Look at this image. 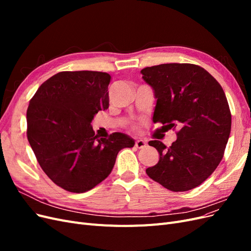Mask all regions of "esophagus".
<instances>
[{"instance_id":"obj_1","label":"esophagus","mask_w":251,"mask_h":251,"mask_svg":"<svg viewBox=\"0 0 251 251\" xmlns=\"http://www.w3.org/2000/svg\"><path fill=\"white\" fill-rule=\"evenodd\" d=\"M135 147L138 148V149H143V148L147 147V142L142 140V139H138V140L135 141Z\"/></svg>"}]
</instances>
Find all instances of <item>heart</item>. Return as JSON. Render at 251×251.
Returning <instances> with one entry per match:
<instances>
[{
  "instance_id": "b5f03b06",
  "label": "heart",
  "mask_w": 251,
  "mask_h": 251,
  "mask_svg": "<svg viewBox=\"0 0 251 251\" xmlns=\"http://www.w3.org/2000/svg\"><path fill=\"white\" fill-rule=\"evenodd\" d=\"M138 127V125H134L133 126V128H137Z\"/></svg>"
}]
</instances>
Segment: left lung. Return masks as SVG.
I'll return each mask as SVG.
<instances>
[{"label":"left lung","mask_w":251,"mask_h":251,"mask_svg":"<svg viewBox=\"0 0 251 251\" xmlns=\"http://www.w3.org/2000/svg\"><path fill=\"white\" fill-rule=\"evenodd\" d=\"M157 98L153 121L178 127L177 140L166 147L151 140L159 153L148 176L172 192L199 186L221 162L231 128V114L221 85L193 64H162L141 70Z\"/></svg>","instance_id":"left-lung-1"}]
</instances>
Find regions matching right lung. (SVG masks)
Listing matches in <instances>:
<instances>
[{"instance_id": "add662e5", "label": "right lung", "mask_w": 251, "mask_h": 251, "mask_svg": "<svg viewBox=\"0 0 251 251\" xmlns=\"http://www.w3.org/2000/svg\"><path fill=\"white\" fill-rule=\"evenodd\" d=\"M110 74L64 71L43 82L27 110V138L36 160L56 185L85 193L111 174L118 151L133 148L123 133L95 135V114L109 108Z\"/></svg>"}]
</instances>
